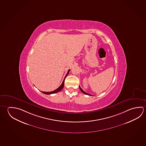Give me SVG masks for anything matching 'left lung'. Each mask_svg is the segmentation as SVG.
Instances as JSON below:
<instances>
[{"label": "left lung", "instance_id": "8db88e82", "mask_svg": "<svg viewBox=\"0 0 146 146\" xmlns=\"http://www.w3.org/2000/svg\"><path fill=\"white\" fill-rule=\"evenodd\" d=\"M79 89H80V91H82L83 93H84V94L86 95H91L89 94H88V93H87L86 92H84V91L82 89V88H81V87H80V86H79Z\"/></svg>", "mask_w": 146, "mask_h": 146}]
</instances>
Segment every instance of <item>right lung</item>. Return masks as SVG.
Returning <instances> with one entry per match:
<instances>
[{
  "instance_id": "1",
  "label": "right lung",
  "mask_w": 146,
  "mask_h": 146,
  "mask_svg": "<svg viewBox=\"0 0 146 146\" xmlns=\"http://www.w3.org/2000/svg\"><path fill=\"white\" fill-rule=\"evenodd\" d=\"M70 72V70H68V71L67 72V74L66 75V76L64 77V80H63V82H62V84L59 86L57 89L55 90L54 91H51V92H42L44 94H54V93H56L57 92H59V91H60L61 90H62V89H63V88L64 87V80H65V78H66V77H67V75H68L69 74V73Z\"/></svg>"
}]
</instances>
